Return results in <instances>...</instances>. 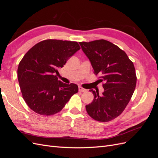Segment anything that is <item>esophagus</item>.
Masks as SVG:
<instances>
[{
  "label": "esophagus",
  "mask_w": 158,
  "mask_h": 158,
  "mask_svg": "<svg viewBox=\"0 0 158 158\" xmlns=\"http://www.w3.org/2000/svg\"><path fill=\"white\" fill-rule=\"evenodd\" d=\"M78 90H79V92H85L87 91V89H85L83 88L82 87H81V86L78 87Z\"/></svg>",
  "instance_id": "1"
}]
</instances>
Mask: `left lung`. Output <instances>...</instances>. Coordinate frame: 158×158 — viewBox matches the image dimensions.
<instances>
[{
    "mask_svg": "<svg viewBox=\"0 0 158 158\" xmlns=\"http://www.w3.org/2000/svg\"><path fill=\"white\" fill-rule=\"evenodd\" d=\"M79 44L104 88L102 95L89 89L94 99L85 106L87 113L95 121H111L123 112L135 92L136 75L133 63L125 51L107 40Z\"/></svg>",
    "mask_w": 158,
    "mask_h": 158,
    "instance_id": "8db88e82",
    "label": "left lung"
}]
</instances>
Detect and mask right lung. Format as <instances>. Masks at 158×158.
<instances>
[{"mask_svg": "<svg viewBox=\"0 0 158 158\" xmlns=\"http://www.w3.org/2000/svg\"><path fill=\"white\" fill-rule=\"evenodd\" d=\"M79 49L76 41L46 40L23 56L18 65V79L22 97L33 111L45 116L55 114L78 92L76 84L58 80V69Z\"/></svg>", "mask_w": 158, "mask_h": 158, "instance_id": "add662e5", "label": "right lung"}]
</instances>
